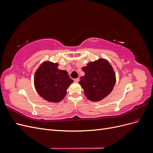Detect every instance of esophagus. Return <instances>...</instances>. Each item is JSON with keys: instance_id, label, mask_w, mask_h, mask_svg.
<instances>
[{"instance_id": "obj_1", "label": "esophagus", "mask_w": 153, "mask_h": 153, "mask_svg": "<svg viewBox=\"0 0 153 153\" xmlns=\"http://www.w3.org/2000/svg\"><path fill=\"white\" fill-rule=\"evenodd\" d=\"M80 80V78H75V80H74V81H75V82H78Z\"/></svg>"}]
</instances>
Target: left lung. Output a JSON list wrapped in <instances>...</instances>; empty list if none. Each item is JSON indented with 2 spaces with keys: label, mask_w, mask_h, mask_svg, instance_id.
Here are the masks:
<instances>
[{
  "label": "left lung",
  "mask_w": 153,
  "mask_h": 153,
  "mask_svg": "<svg viewBox=\"0 0 153 153\" xmlns=\"http://www.w3.org/2000/svg\"><path fill=\"white\" fill-rule=\"evenodd\" d=\"M82 69L85 75L78 83L88 100L94 102L101 101L112 91L116 77L107 60L101 58L89 62Z\"/></svg>",
  "instance_id": "8db88e82"
}]
</instances>
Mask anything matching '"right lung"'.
<instances>
[{
    "label": "right lung",
    "mask_w": 153,
    "mask_h": 153,
    "mask_svg": "<svg viewBox=\"0 0 153 153\" xmlns=\"http://www.w3.org/2000/svg\"><path fill=\"white\" fill-rule=\"evenodd\" d=\"M57 62L44 61L35 72L34 83L39 95L50 103H59L67 93L73 80L66 70L58 68Z\"/></svg>",
    "instance_id": "1"
}]
</instances>
